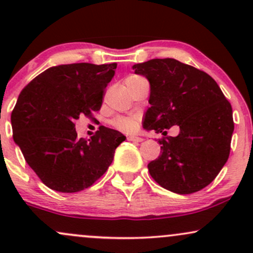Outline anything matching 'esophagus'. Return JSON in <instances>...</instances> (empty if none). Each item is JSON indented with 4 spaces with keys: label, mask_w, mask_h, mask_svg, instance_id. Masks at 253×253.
I'll list each match as a JSON object with an SVG mask.
<instances>
[{
    "label": "esophagus",
    "mask_w": 253,
    "mask_h": 253,
    "mask_svg": "<svg viewBox=\"0 0 253 253\" xmlns=\"http://www.w3.org/2000/svg\"><path fill=\"white\" fill-rule=\"evenodd\" d=\"M127 139H128L129 141H136V143H140V141H143V138H140V136L134 135V134L128 135L127 136Z\"/></svg>",
    "instance_id": "34e87169"
}]
</instances>
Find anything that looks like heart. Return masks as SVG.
<instances>
[{
	"label": "heart",
	"mask_w": 253,
	"mask_h": 253,
	"mask_svg": "<svg viewBox=\"0 0 253 253\" xmlns=\"http://www.w3.org/2000/svg\"><path fill=\"white\" fill-rule=\"evenodd\" d=\"M139 78V76H129L126 82ZM113 126L123 132H134L139 128V119L136 117H119L113 121Z\"/></svg>",
	"instance_id": "obj_1"
}]
</instances>
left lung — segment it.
<instances>
[{"label":"left lung","mask_w":253,"mask_h":253,"mask_svg":"<svg viewBox=\"0 0 253 253\" xmlns=\"http://www.w3.org/2000/svg\"><path fill=\"white\" fill-rule=\"evenodd\" d=\"M150 82L151 107L143 127L163 133L162 153L150 162V175L164 189L193 194L207 187L227 162L234 129L231 103L210 75L172 58L133 65ZM177 124L180 133L164 129Z\"/></svg>","instance_id":"obj_1"}]
</instances>
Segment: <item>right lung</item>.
Wrapping results in <instances>:
<instances>
[{"label": "right lung", "mask_w": 253, "mask_h": 253, "mask_svg": "<svg viewBox=\"0 0 253 253\" xmlns=\"http://www.w3.org/2000/svg\"><path fill=\"white\" fill-rule=\"evenodd\" d=\"M117 63L52 66L31 81L11 112L13 139L26 162L50 189L77 193L106 172L115 149L126 139L100 126L90 139L78 138L75 121L100 110Z\"/></svg>", "instance_id": "1"}]
</instances>
